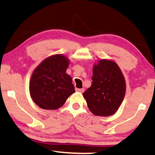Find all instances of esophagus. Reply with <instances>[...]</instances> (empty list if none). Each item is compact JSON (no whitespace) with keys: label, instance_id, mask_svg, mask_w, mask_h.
Returning a JSON list of instances; mask_svg holds the SVG:
<instances>
[{"label":"esophagus","instance_id":"esophagus-1","mask_svg":"<svg viewBox=\"0 0 155 155\" xmlns=\"http://www.w3.org/2000/svg\"><path fill=\"white\" fill-rule=\"evenodd\" d=\"M76 91H78V92H80V93H83V92L84 91V89H76Z\"/></svg>","mask_w":155,"mask_h":155}]
</instances>
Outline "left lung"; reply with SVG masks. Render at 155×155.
I'll use <instances>...</instances> for the list:
<instances>
[{
    "mask_svg": "<svg viewBox=\"0 0 155 155\" xmlns=\"http://www.w3.org/2000/svg\"><path fill=\"white\" fill-rule=\"evenodd\" d=\"M91 79V86L83 93L90 111L101 117L116 113L126 92V82L119 66L112 60H99L94 65Z\"/></svg>",
    "mask_w": 155,
    "mask_h": 155,
    "instance_id": "obj_1",
    "label": "left lung"
}]
</instances>
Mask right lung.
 <instances>
[{
  "label": "right lung",
  "instance_id": "1",
  "mask_svg": "<svg viewBox=\"0 0 155 155\" xmlns=\"http://www.w3.org/2000/svg\"><path fill=\"white\" fill-rule=\"evenodd\" d=\"M69 60L62 54L48 56L35 68L29 82L33 101L40 108L55 110L75 92L72 79L66 73Z\"/></svg>",
  "mask_w": 155,
  "mask_h": 155
}]
</instances>
